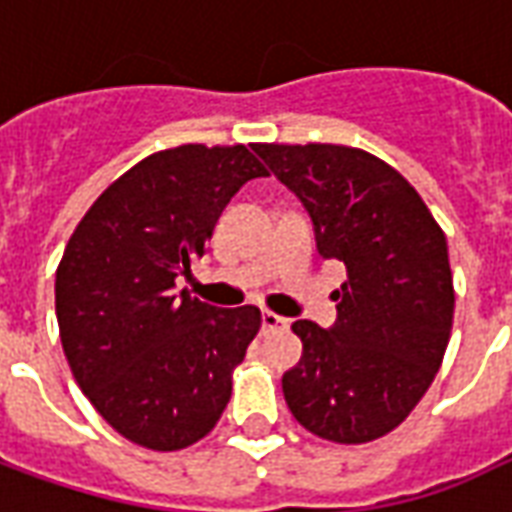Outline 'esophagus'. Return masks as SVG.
Instances as JSON below:
<instances>
[{"mask_svg": "<svg viewBox=\"0 0 512 512\" xmlns=\"http://www.w3.org/2000/svg\"><path fill=\"white\" fill-rule=\"evenodd\" d=\"M277 329H288V318H282L277 312H263V332H277Z\"/></svg>", "mask_w": 512, "mask_h": 512, "instance_id": "esophagus-1", "label": "esophagus"}]
</instances>
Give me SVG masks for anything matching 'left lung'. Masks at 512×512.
<instances>
[{"mask_svg":"<svg viewBox=\"0 0 512 512\" xmlns=\"http://www.w3.org/2000/svg\"><path fill=\"white\" fill-rule=\"evenodd\" d=\"M310 213L323 257L345 263L337 321H296L304 354L282 392L304 428L365 444L395 430L439 373L455 312L447 238L395 167L345 145H255Z\"/></svg>","mask_w":512,"mask_h":512,"instance_id":"8db88e82","label":"left lung"}]
</instances>
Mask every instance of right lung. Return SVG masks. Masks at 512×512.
Wrapping results in <instances>:
<instances>
[{
	"instance_id": "1",
	"label": "right lung",
	"mask_w": 512,
	"mask_h": 512,
	"mask_svg": "<svg viewBox=\"0 0 512 512\" xmlns=\"http://www.w3.org/2000/svg\"><path fill=\"white\" fill-rule=\"evenodd\" d=\"M266 175L246 145L158 150L106 186L62 252L65 359L95 411L139 447L183 450L230 403L260 310H216L175 279L202 257L235 191Z\"/></svg>"
}]
</instances>
